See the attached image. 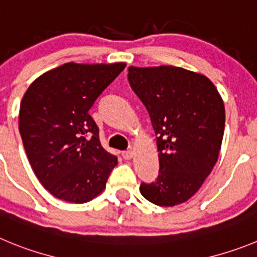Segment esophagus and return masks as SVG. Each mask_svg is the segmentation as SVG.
Here are the masks:
<instances>
[{"label": "esophagus", "instance_id": "esophagus-1", "mask_svg": "<svg viewBox=\"0 0 257 257\" xmlns=\"http://www.w3.org/2000/svg\"><path fill=\"white\" fill-rule=\"evenodd\" d=\"M133 155H134L133 151H124V152L121 153L124 160H132V158H133Z\"/></svg>", "mask_w": 257, "mask_h": 257}]
</instances>
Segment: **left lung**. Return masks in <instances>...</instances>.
Listing matches in <instances>:
<instances>
[{"instance_id":"obj_1","label":"left lung","mask_w":257,"mask_h":257,"mask_svg":"<svg viewBox=\"0 0 257 257\" xmlns=\"http://www.w3.org/2000/svg\"><path fill=\"white\" fill-rule=\"evenodd\" d=\"M128 80L157 136L160 174L141 194L160 207L188 201L217 164L224 133V104L212 81L181 67H134Z\"/></svg>"}]
</instances>
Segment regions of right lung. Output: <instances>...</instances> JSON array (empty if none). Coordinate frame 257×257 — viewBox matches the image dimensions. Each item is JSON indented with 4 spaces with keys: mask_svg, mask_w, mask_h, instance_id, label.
<instances>
[{
    "mask_svg": "<svg viewBox=\"0 0 257 257\" xmlns=\"http://www.w3.org/2000/svg\"><path fill=\"white\" fill-rule=\"evenodd\" d=\"M125 66L69 62L26 90L19 112L21 140L38 180L57 199L82 204L104 191L117 158L102 148L88 110Z\"/></svg>",
    "mask_w": 257,
    "mask_h": 257,
    "instance_id": "1",
    "label": "right lung"
}]
</instances>
